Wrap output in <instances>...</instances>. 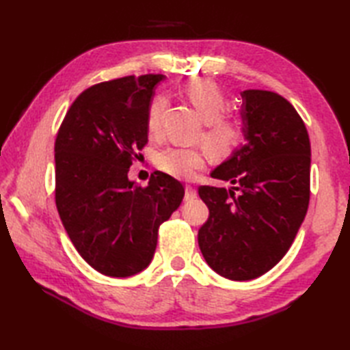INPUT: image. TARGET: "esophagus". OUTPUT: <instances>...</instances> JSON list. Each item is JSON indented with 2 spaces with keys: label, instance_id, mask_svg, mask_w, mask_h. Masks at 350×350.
Segmentation results:
<instances>
[{
  "label": "esophagus",
  "instance_id": "1",
  "mask_svg": "<svg viewBox=\"0 0 350 350\" xmlns=\"http://www.w3.org/2000/svg\"><path fill=\"white\" fill-rule=\"evenodd\" d=\"M197 197V191L194 187H191V185H187L185 187V200L189 202V200H194Z\"/></svg>",
  "mask_w": 350,
  "mask_h": 350
}]
</instances>
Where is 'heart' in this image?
Instances as JSON below:
<instances>
[{
    "instance_id": "heart-1",
    "label": "heart",
    "mask_w": 350,
    "mask_h": 350,
    "mask_svg": "<svg viewBox=\"0 0 350 350\" xmlns=\"http://www.w3.org/2000/svg\"><path fill=\"white\" fill-rule=\"evenodd\" d=\"M187 98L194 105L200 117L206 123L203 139L209 150L217 158H227L242 143L243 133L236 122L224 118L227 100L221 88L209 79H197L188 84ZM167 107V98L156 94L147 111V131L150 135H158L161 129V118ZM207 152L204 148L168 147L156 158V165L163 173L176 179H194L198 170L206 165Z\"/></svg>"
}]
</instances>
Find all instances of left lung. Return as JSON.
I'll return each instance as SVG.
<instances>
[{"instance_id":"obj_1","label":"left lung","mask_w":350,"mask_h":350,"mask_svg":"<svg viewBox=\"0 0 350 350\" xmlns=\"http://www.w3.org/2000/svg\"><path fill=\"white\" fill-rule=\"evenodd\" d=\"M241 96L247 143L211 174L234 187L198 188L209 207L200 250L215 272L233 281L254 280L286 256L310 203L311 147L302 118L273 92Z\"/></svg>"}]
</instances>
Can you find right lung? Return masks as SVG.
<instances>
[{
  "mask_svg": "<svg viewBox=\"0 0 350 350\" xmlns=\"http://www.w3.org/2000/svg\"><path fill=\"white\" fill-rule=\"evenodd\" d=\"M163 75L96 84L72 103L55 139V204L77 251L93 269L124 278L150 265L158 228L180 206L183 185L154 171L128 179L148 141L147 111Z\"/></svg>",
  "mask_w": 350,
  "mask_h": 350,
  "instance_id": "obj_1",
  "label": "right lung"
}]
</instances>
